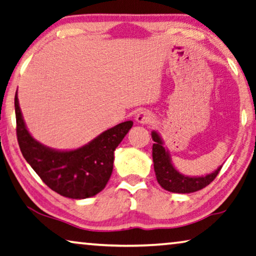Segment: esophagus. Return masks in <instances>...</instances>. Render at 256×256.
<instances>
[{
  "label": "esophagus",
  "mask_w": 256,
  "mask_h": 256,
  "mask_svg": "<svg viewBox=\"0 0 256 256\" xmlns=\"http://www.w3.org/2000/svg\"><path fill=\"white\" fill-rule=\"evenodd\" d=\"M136 123L142 125L150 123L152 120V114L150 112H148V110H140V112H138V114L136 115Z\"/></svg>",
  "instance_id": "obj_1"
}]
</instances>
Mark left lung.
<instances>
[{
  "label": "left lung",
  "instance_id": "left-lung-1",
  "mask_svg": "<svg viewBox=\"0 0 256 256\" xmlns=\"http://www.w3.org/2000/svg\"><path fill=\"white\" fill-rule=\"evenodd\" d=\"M152 138L154 140L152 162H154L156 179H158V184L169 192L182 194L196 192L210 184L222 169V166H220L215 171L206 174V176H185L174 168L172 161H171L170 152L164 147L161 136L156 131H152Z\"/></svg>",
  "mask_w": 256,
  "mask_h": 256
}]
</instances>
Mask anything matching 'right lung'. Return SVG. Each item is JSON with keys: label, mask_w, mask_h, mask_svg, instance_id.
<instances>
[{"label": "right lung", "mask_w": 256, "mask_h": 256, "mask_svg": "<svg viewBox=\"0 0 256 256\" xmlns=\"http://www.w3.org/2000/svg\"><path fill=\"white\" fill-rule=\"evenodd\" d=\"M17 139L22 154L49 188L70 199H87L106 188L114 168V152L132 128L126 120L72 150L47 147L30 136L14 96Z\"/></svg>", "instance_id": "obj_1"}]
</instances>
